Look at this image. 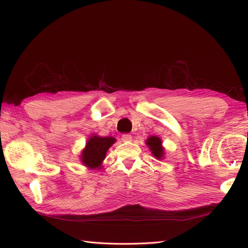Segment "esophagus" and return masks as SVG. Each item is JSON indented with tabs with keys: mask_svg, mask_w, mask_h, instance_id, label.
<instances>
[{
	"mask_svg": "<svg viewBox=\"0 0 248 248\" xmlns=\"http://www.w3.org/2000/svg\"><path fill=\"white\" fill-rule=\"evenodd\" d=\"M121 139H122L123 141H130L132 140V137H131V134H129V133H124Z\"/></svg>",
	"mask_w": 248,
	"mask_h": 248,
	"instance_id": "1",
	"label": "esophagus"
}]
</instances>
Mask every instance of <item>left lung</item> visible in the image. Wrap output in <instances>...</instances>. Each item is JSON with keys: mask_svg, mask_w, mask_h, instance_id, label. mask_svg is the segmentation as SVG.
<instances>
[{"mask_svg": "<svg viewBox=\"0 0 248 248\" xmlns=\"http://www.w3.org/2000/svg\"><path fill=\"white\" fill-rule=\"evenodd\" d=\"M146 144L148 145L149 149L152 151L153 156H155L157 159L163 158L164 151L162 147V141L158 137H150L146 140Z\"/></svg>", "mask_w": 248, "mask_h": 248, "instance_id": "left-lung-1", "label": "left lung"}]
</instances>
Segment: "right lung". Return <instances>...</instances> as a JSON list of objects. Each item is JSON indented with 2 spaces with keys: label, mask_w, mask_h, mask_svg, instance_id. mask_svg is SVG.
<instances>
[{
  "label": "right lung",
  "mask_w": 248,
  "mask_h": 248,
  "mask_svg": "<svg viewBox=\"0 0 248 248\" xmlns=\"http://www.w3.org/2000/svg\"><path fill=\"white\" fill-rule=\"evenodd\" d=\"M116 141L111 137L92 136L87 141L85 149L82 150L80 160L89 169H100L102 161L109 147Z\"/></svg>",
  "instance_id": "obj_1"
}]
</instances>
